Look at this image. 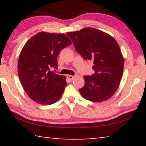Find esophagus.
<instances>
[{
	"label": "esophagus",
	"instance_id": "34e87169",
	"mask_svg": "<svg viewBox=\"0 0 146 146\" xmlns=\"http://www.w3.org/2000/svg\"><path fill=\"white\" fill-rule=\"evenodd\" d=\"M67 78L69 79V80H73L74 78H75V76H73V75H67Z\"/></svg>",
	"mask_w": 146,
	"mask_h": 146
}]
</instances>
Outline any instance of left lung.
Returning <instances> with one entry per match:
<instances>
[{"mask_svg":"<svg viewBox=\"0 0 146 146\" xmlns=\"http://www.w3.org/2000/svg\"><path fill=\"white\" fill-rule=\"evenodd\" d=\"M79 54L93 61L95 73L84 76L85 84L79 89L86 100L101 102L109 99L117 90L122 76L123 60L117 41L99 29L86 28L67 33Z\"/></svg>","mask_w":146,"mask_h":146,"instance_id":"left-lung-1","label":"left lung"}]
</instances>
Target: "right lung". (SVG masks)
Here are the masks:
<instances>
[{
	"mask_svg": "<svg viewBox=\"0 0 146 146\" xmlns=\"http://www.w3.org/2000/svg\"><path fill=\"white\" fill-rule=\"evenodd\" d=\"M65 34L40 32L27 41L18 61V74L22 86L30 98L43 105L60 99L67 86L66 76L51 69L57 68L61 50L71 44Z\"/></svg>",
	"mask_w": 146,
	"mask_h": 146,
	"instance_id": "right-lung-1",
	"label": "right lung"
}]
</instances>
